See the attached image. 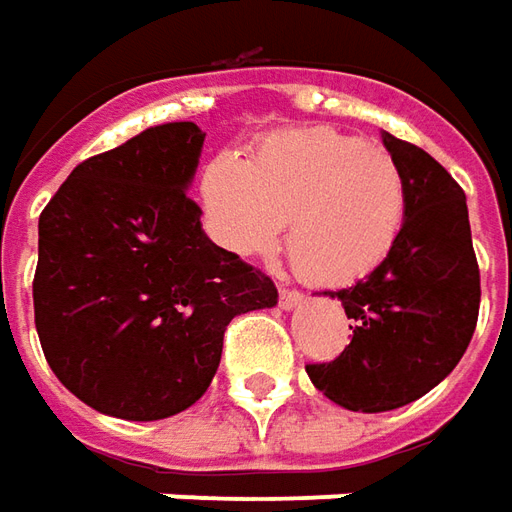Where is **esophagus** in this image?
<instances>
[{"instance_id": "obj_1", "label": "esophagus", "mask_w": 512, "mask_h": 512, "mask_svg": "<svg viewBox=\"0 0 512 512\" xmlns=\"http://www.w3.org/2000/svg\"><path fill=\"white\" fill-rule=\"evenodd\" d=\"M302 300H305V297H302L300 291H291V288H283V291H280V308H285V311H294L297 305H302Z\"/></svg>"}]
</instances>
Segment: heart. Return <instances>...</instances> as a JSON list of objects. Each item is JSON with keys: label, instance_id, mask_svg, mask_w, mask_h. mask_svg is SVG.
I'll list each match as a JSON object with an SVG mask.
<instances>
[{"label": "heart", "instance_id": "obj_1", "mask_svg": "<svg viewBox=\"0 0 512 512\" xmlns=\"http://www.w3.org/2000/svg\"><path fill=\"white\" fill-rule=\"evenodd\" d=\"M210 238L255 260L277 249L319 285L373 274L401 241L409 196L395 156L336 128L271 134L249 159L221 154L198 179Z\"/></svg>", "mask_w": 512, "mask_h": 512}]
</instances>
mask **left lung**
<instances>
[{
  "label": "left lung",
  "instance_id": "8db88e82",
  "mask_svg": "<svg viewBox=\"0 0 512 512\" xmlns=\"http://www.w3.org/2000/svg\"><path fill=\"white\" fill-rule=\"evenodd\" d=\"M406 179V224L392 255L364 280L330 297L353 319V339L308 378L350 412H389L423 398L446 378L479 316L468 204L462 187L423 148L381 131Z\"/></svg>",
  "mask_w": 512,
  "mask_h": 512
}]
</instances>
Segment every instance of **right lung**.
Returning <instances> with one entry per match:
<instances>
[{
  "mask_svg": "<svg viewBox=\"0 0 512 512\" xmlns=\"http://www.w3.org/2000/svg\"><path fill=\"white\" fill-rule=\"evenodd\" d=\"M204 134L165 123L81 162L38 218L36 330L100 415L162 420L207 392L224 330L274 308L263 271L215 246L187 196Z\"/></svg>",
  "mask_w": 512,
  "mask_h": 512,
  "instance_id": "add662e5",
  "label": "right lung"
}]
</instances>
